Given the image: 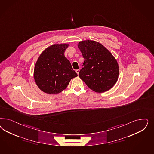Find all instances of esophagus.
<instances>
[{"label": "esophagus", "instance_id": "obj_1", "mask_svg": "<svg viewBox=\"0 0 154 154\" xmlns=\"http://www.w3.org/2000/svg\"><path fill=\"white\" fill-rule=\"evenodd\" d=\"M79 71H80L79 69H76V73H77V74H78V75L79 74Z\"/></svg>", "mask_w": 154, "mask_h": 154}]
</instances>
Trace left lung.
<instances>
[{
    "instance_id": "left-lung-1",
    "label": "left lung",
    "mask_w": 154,
    "mask_h": 154,
    "mask_svg": "<svg viewBox=\"0 0 154 154\" xmlns=\"http://www.w3.org/2000/svg\"><path fill=\"white\" fill-rule=\"evenodd\" d=\"M78 48L85 59L79 73L80 78L96 92H104L112 88L119 75V65L113 55L94 41L79 42Z\"/></svg>"
}]
</instances>
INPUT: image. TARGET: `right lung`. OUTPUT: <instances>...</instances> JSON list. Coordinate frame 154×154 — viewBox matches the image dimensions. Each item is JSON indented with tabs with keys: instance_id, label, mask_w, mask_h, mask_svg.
<instances>
[{
	"instance_id": "right-lung-1",
	"label": "right lung",
	"mask_w": 154,
	"mask_h": 154,
	"mask_svg": "<svg viewBox=\"0 0 154 154\" xmlns=\"http://www.w3.org/2000/svg\"><path fill=\"white\" fill-rule=\"evenodd\" d=\"M68 44H55L40 55L35 65L34 78L41 90L57 94L66 89L71 79L78 76L65 57Z\"/></svg>"
}]
</instances>
